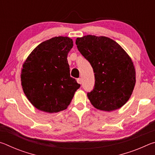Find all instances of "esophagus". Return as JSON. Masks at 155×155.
<instances>
[{
    "mask_svg": "<svg viewBox=\"0 0 155 155\" xmlns=\"http://www.w3.org/2000/svg\"><path fill=\"white\" fill-rule=\"evenodd\" d=\"M77 83H79V84H81V83H82V79H81V78H77Z\"/></svg>",
    "mask_w": 155,
    "mask_h": 155,
    "instance_id": "1",
    "label": "esophagus"
}]
</instances>
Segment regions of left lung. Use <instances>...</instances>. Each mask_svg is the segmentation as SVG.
Returning a JSON list of instances; mask_svg holds the SVG:
<instances>
[{
	"label": "left lung",
	"mask_w": 155,
	"mask_h": 155,
	"mask_svg": "<svg viewBox=\"0 0 155 155\" xmlns=\"http://www.w3.org/2000/svg\"><path fill=\"white\" fill-rule=\"evenodd\" d=\"M76 44L95 73L94 87L87 93L91 104L105 111L120 109L130 98L135 85L130 57L118 44L104 36L78 38Z\"/></svg>",
	"instance_id": "1"
}]
</instances>
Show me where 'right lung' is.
Instances as JSON below:
<instances>
[{
	"mask_svg": "<svg viewBox=\"0 0 155 155\" xmlns=\"http://www.w3.org/2000/svg\"><path fill=\"white\" fill-rule=\"evenodd\" d=\"M72 46L70 38L54 37L39 44L22 65L23 91L40 111L51 114L66 109L80 87L70 76L67 56Z\"/></svg>",
	"mask_w": 155,
	"mask_h": 155,
	"instance_id": "1",
	"label": "right lung"
}]
</instances>
